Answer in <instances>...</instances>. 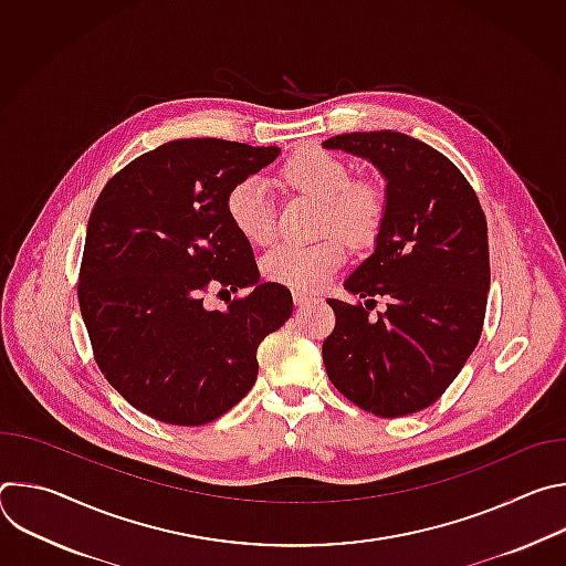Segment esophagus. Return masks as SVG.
<instances>
[{
	"instance_id": "34e87169",
	"label": "esophagus",
	"mask_w": 566,
	"mask_h": 566,
	"mask_svg": "<svg viewBox=\"0 0 566 566\" xmlns=\"http://www.w3.org/2000/svg\"><path fill=\"white\" fill-rule=\"evenodd\" d=\"M315 300H317V297H315L313 293H306V291H293V302H295V304H300V306H302V304H308V302H315Z\"/></svg>"
}]
</instances>
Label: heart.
Returning <instances> with one entry per match:
<instances>
[{"label":"heart","mask_w":566,"mask_h":566,"mask_svg":"<svg viewBox=\"0 0 566 566\" xmlns=\"http://www.w3.org/2000/svg\"><path fill=\"white\" fill-rule=\"evenodd\" d=\"M282 181L304 195L322 199L313 244H277L262 258L266 280L293 291H317L345 264L349 247L374 244L387 217V195L374 179H354L349 164L322 147H304L286 158ZM226 212L234 230L251 244H269L275 234V206L262 177H244L226 197Z\"/></svg>","instance_id":"obj_1"}]
</instances>
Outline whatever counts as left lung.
<instances>
[{
  "label": "left lung",
  "instance_id": "1",
  "mask_svg": "<svg viewBox=\"0 0 566 566\" xmlns=\"http://www.w3.org/2000/svg\"><path fill=\"white\" fill-rule=\"evenodd\" d=\"M325 147L369 158L387 179L376 251L345 289L389 304L369 317L363 302L327 300L336 313L322 343L329 380L380 419L421 412L457 378L483 329L486 214L461 170L423 140L382 129L332 136Z\"/></svg>",
  "mask_w": 566,
  "mask_h": 566
}]
</instances>
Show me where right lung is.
I'll use <instances>...</instances> for the list:
<instances>
[{
	"label": "right lung",
	"mask_w": 566,
	"mask_h": 566,
	"mask_svg": "<svg viewBox=\"0 0 566 566\" xmlns=\"http://www.w3.org/2000/svg\"><path fill=\"white\" fill-rule=\"evenodd\" d=\"M280 147L179 138L140 154L103 188L87 226L77 302L98 369L143 415L203 426L249 394L258 347L293 311L291 291L260 284L251 241L228 219L230 188ZM253 285L226 312L212 286Z\"/></svg>",
	"instance_id": "add662e5"
}]
</instances>
